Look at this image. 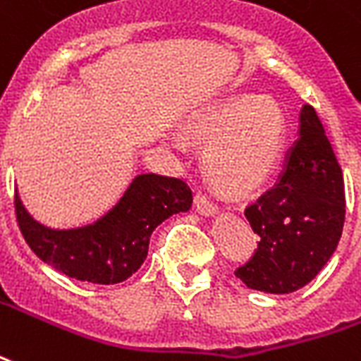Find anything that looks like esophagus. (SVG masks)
Listing matches in <instances>:
<instances>
[{"instance_id": "esophagus-1", "label": "esophagus", "mask_w": 361, "mask_h": 361, "mask_svg": "<svg viewBox=\"0 0 361 361\" xmlns=\"http://www.w3.org/2000/svg\"><path fill=\"white\" fill-rule=\"evenodd\" d=\"M195 208H197V210H199L202 216L218 214V207H216L214 202L208 199L207 195H202V193L195 195Z\"/></svg>"}]
</instances>
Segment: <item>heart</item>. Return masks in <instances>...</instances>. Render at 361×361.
Listing matches in <instances>:
<instances>
[{
	"label": "heart",
	"mask_w": 361,
	"mask_h": 361,
	"mask_svg": "<svg viewBox=\"0 0 361 361\" xmlns=\"http://www.w3.org/2000/svg\"><path fill=\"white\" fill-rule=\"evenodd\" d=\"M191 140L207 141L202 164L208 180L229 193L258 188L274 172L285 118L276 99L231 93L191 116Z\"/></svg>",
	"instance_id": "heart-1"
}]
</instances>
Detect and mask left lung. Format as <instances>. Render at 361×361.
<instances>
[{
  "label": "left lung",
  "mask_w": 361,
  "mask_h": 361,
  "mask_svg": "<svg viewBox=\"0 0 361 361\" xmlns=\"http://www.w3.org/2000/svg\"><path fill=\"white\" fill-rule=\"evenodd\" d=\"M298 140L276 185L245 210L260 235L255 256L235 271L248 289L289 295L329 262L344 226L343 170L312 105L300 109Z\"/></svg>",
  "instance_id": "left-lung-1"
}]
</instances>
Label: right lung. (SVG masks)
Wrapping results in <instances>:
<instances>
[{
  "label": "right lung",
  "mask_w": 361,
  "mask_h": 361,
  "mask_svg": "<svg viewBox=\"0 0 361 361\" xmlns=\"http://www.w3.org/2000/svg\"><path fill=\"white\" fill-rule=\"evenodd\" d=\"M191 189L181 180L140 173L106 214L82 228L53 229L24 208L15 189V210L24 241L39 260L78 281L114 285L145 262L151 235L170 216L188 212Z\"/></svg>",
  "instance_id": "1"
}]
</instances>
